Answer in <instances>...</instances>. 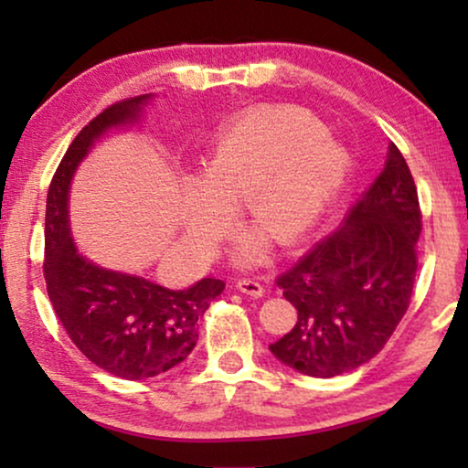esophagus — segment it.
I'll list each match as a JSON object with an SVG mask.
<instances>
[{
	"label": "esophagus",
	"mask_w": 468,
	"mask_h": 468,
	"mask_svg": "<svg viewBox=\"0 0 468 468\" xmlns=\"http://www.w3.org/2000/svg\"><path fill=\"white\" fill-rule=\"evenodd\" d=\"M236 287H239L242 293H247V296H251V298L264 296V285H261L260 281H255V279H239V281H236Z\"/></svg>",
	"instance_id": "34e87169"
}]
</instances>
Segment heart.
Here are the masks:
<instances>
[{
	"label": "heart",
	"instance_id": "heart-1",
	"mask_svg": "<svg viewBox=\"0 0 468 468\" xmlns=\"http://www.w3.org/2000/svg\"><path fill=\"white\" fill-rule=\"evenodd\" d=\"M349 157L315 114L268 108L228 125L210 144L202 176H189L187 229L197 245L213 247L226 232L229 207L258 229L240 236L236 260L264 258L268 236L293 242L315 226L347 176Z\"/></svg>",
	"mask_w": 468,
	"mask_h": 468
}]
</instances>
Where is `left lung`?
<instances>
[{
    "label": "left lung",
    "instance_id": "left-lung-1",
    "mask_svg": "<svg viewBox=\"0 0 468 468\" xmlns=\"http://www.w3.org/2000/svg\"><path fill=\"white\" fill-rule=\"evenodd\" d=\"M420 232L418 187L392 143L343 226L274 281L298 311L296 325L271 345L274 357L330 379L379 354L411 303Z\"/></svg>",
    "mask_w": 468,
    "mask_h": 468
}]
</instances>
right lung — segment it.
<instances>
[{
	"label": "right lung",
	"instance_id": "1",
	"mask_svg": "<svg viewBox=\"0 0 468 468\" xmlns=\"http://www.w3.org/2000/svg\"><path fill=\"white\" fill-rule=\"evenodd\" d=\"M149 98L117 101L82 127L50 181L44 221V279L57 317L89 360L127 381L181 364L196 347L197 319L226 287L219 279H202L189 290H168L106 271L82 258L69 239L68 189L76 165L106 130L136 121Z\"/></svg>",
	"mask_w": 468,
	"mask_h": 468
}]
</instances>
